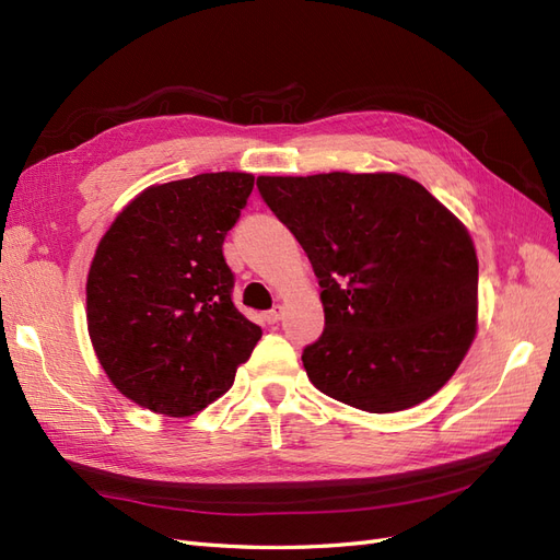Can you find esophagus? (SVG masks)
I'll return each instance as SVG.
<instances>
[{"mask_svg": "<svg viewBox=\"0 0 560 560\" xmlns=\"http://www.w3.org/2000/svg\"><path fill=\"white\" fill-rule=\"evenodd\" d=\"M264 319L268 322V325H278V322L282 319V306H273V308H270V311L264 315Z\"/></svg>", "mask_w": 560, "mask_h": 560, "instance_id": "esophagus-1", "label": "esophagus"}]
</instances>
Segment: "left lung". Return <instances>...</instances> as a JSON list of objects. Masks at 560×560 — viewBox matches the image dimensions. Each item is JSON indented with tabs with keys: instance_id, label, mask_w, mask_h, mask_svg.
<instances>
[{
	"instance_id": "8db88e82",
	"label": "left lung",
	"mask_w": 560,
	"mask_h": 560,
	"mask_svg": "<svg viewBox=\"0 0 560 560\" xmlns=\"http://www.w3.org/2000/svg\"><path fill=\"white\" fill-rule=\"evenodd\" d=\"M257 189L322 287L325 331L301 354L311 383L369 413L432 397L477 331L479 261L465 226L395 173L259 177Z\"/></svg>"
}]
</instances>
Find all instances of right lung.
I'll return each mask as SVG.
<instances>
[{
    "label": "right lung",
    "mask_w": 560,
    "mask_h": 560,
    "mask_svg": "<svg viewBox=\"0 0 560 560\" xmlns=\"http://www.w3.org/2000/svg\"><path fill=\"white\" fill-rule=\"evenodd\" d=\"M252 186L247 173L149 186L97 245L86 284L91 341L118 393L149 411H202L261 338L235 308L222 249Z\"/></svg>",
    "instance_id": "obj_1"
}]
</instances>
